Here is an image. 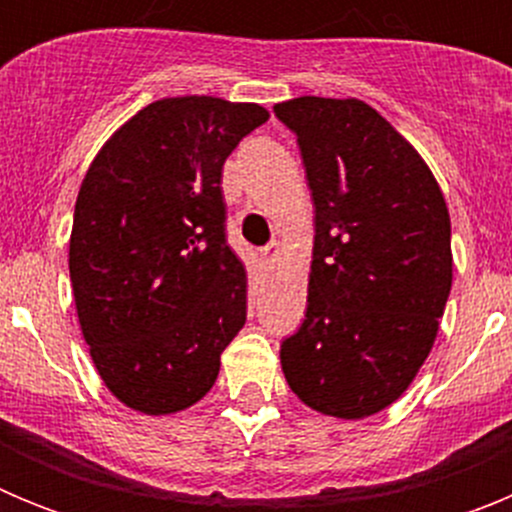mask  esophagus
<instances>
[{"mask_svg":"<svg viewBox=\"0 0 512 512\" xmlns=\"http://www.w3.org/2000/svg\"><path fill=\"white\" fill-rule=\"evenodd\" d=\"M282 253H284L282 243H279V241H271L269 246L261 248V259H264V264L274 266L279 259H282Z\"/></svg>","mask_w":512,"mask_h":512,"instance_id":"esophagus-1","label":"esophagus"}]
</instances>
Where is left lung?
<instances>
[{
	"label": "left lung",
	"mask_w": 512,
	"mask_h": 512,
	"mask_svg": "<svg viewBox=\"0 0 512 512\" xmlns=\"http://www.w3.org/2000/svg\"><path fill=\"white\" fill-rule=\"evenodd\" d=\"M295 130L315 205L305 323L282 372L307 408L361 420L390 408L431 354L454 279L451 217L431 166L372 104L297 97Z\"/></svg>",
	"instance_id": "left-lung-1"
}]
</instances>
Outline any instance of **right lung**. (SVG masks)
<instances>
[{
  "label": "right lung",
  "instance_id": "add662e5",
  "mask_svg": "<svg viewBox=\"0 0 512 512\" xmlns=\"http://www.w3.org/2000/svg\"><path fill=\"white\" fill-rule=\"evenodd\" d=\"M266 120L256 102L164 97L89 164L69 241L76 315L104 387L135 413L200 402L246 323L220 184L230 151Z\"/></svg>",
  "mask_w": 512,
  "mask_h": 512
}]
</instances>
